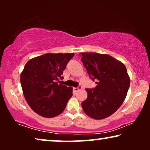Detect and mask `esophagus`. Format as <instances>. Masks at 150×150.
<instances>
[{
	"label": "esophagus",
	"mask_w": 150,
	"mask_h": 150,
	"mask_svg": "<svg viewBox=\"0 0 150 150\" xmlns=\"http://www.w3.org/2000/svg\"><path fill=\"white\" fill-rule=\"evenodd\" d=\"M82 88H83V87H82L81 86H79V87H74V90L75 91H79L80 89H82Z\"/></svg>",
	"instance_id": "obj_1"
}]
</instances>
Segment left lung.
Returning a JSON list of instances; mask_svg holds the SVG:
<instances>
[{"instance_id": "obj_1", "label": "left lung", "mask_w": 150, "mask_h": 150, "mask_svg": "<svg viewBox=\"0 0 150 150\" xmlns=\"http://www.w3.org/2000/svg\"><path fill=\"white\" fill-rule=\"evenodd\" d=\"M81 60L97 86L86 89L87 98L82 102L84 112L94 120L113 114L126 97L130 79L124 64L108 54L81 52Z\"/></svg>"}]
</instances>
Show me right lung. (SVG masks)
Here are the masks:
<instances>
[{
	"instance_id": "obj_1",
	"label": "right lung",
	"mask_w": 150,
	"mask_h": 150,
	"mask_svg": "<svg viewBox=\"0 0 150 150\" xmlns=\"http://www.w3.org/2000/svg\"><path fill=\"white\" fill-rule=\"evenodd\" d=\"M74 53H47L30 59L20 74L26 101L32 110L46 118L62 113L72 96V87L58 84Z\"/></svg>"
}]
</instances>
